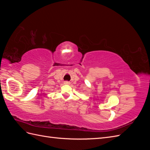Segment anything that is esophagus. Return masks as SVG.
I'll return each mask as SVG.
<instances>
[{
	"mask_svg": "<svg viewBox=\"0 0 150 150\" xmlns=\"http://www.w3.org/2000/svg\"><path fill=\"white\" fill-rule=\"evenodd\" d=\"M64 84H70V83L69 82V81H65V82H64Z\"/></svg>",
	"mask_w": 150,
	"mask_h": 150,
	"instance_id": "1",
	"label": "esophagus"
}]
</instances>
